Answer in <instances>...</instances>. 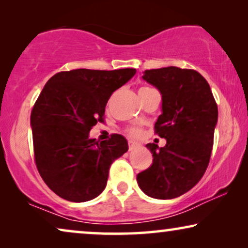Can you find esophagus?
I'll list each match as a JSON object with an SVG mask.
<instances>
[{"label":"esophagus","mask_w":248,"mask_h":248,"mask_svg":"<svg viewBox=\"0 0 248 248\" xmlns=\"http://www.w3.org/2000/svg\"><path fill=\"white\" fill-rule=\"evenodd\" d=\"M139 145L140 144H139L138 142H135L133 140H128V149H130V150H134V149L138 148Z\"/></svg>","instance_id":"34e87169"}]
</instances>
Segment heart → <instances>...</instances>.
Listing matches in <instances>:
<instances>
[{"instance_id": "obj_1", "label": "heart", "mask_w": 248, "mask_h": 248, "mask_svg": "<svg viewBox=\"0 0 248 248\" xmlns=\"http://www.w3.org/2000/svg\"><path fill=\"white\" fill-rule=\"evenodd\" d=\"M147 89H150V88L143 87V88H141L140 90H147ZM128 133H130L132 137H140L142 131H141V128H139V127H131V128H128Z\"/></svg>"}]
</instances>
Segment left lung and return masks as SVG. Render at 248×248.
I'll return each instance as SVG.
<instances>
[{
  "label": "left lung",
  "instance_id": "left-lung-1",
  "mask_svg": "<svg viewBox=\"0 0 248 248\" xmlns=\"http://www.w3.org/2000/svg\"><path fill=\"white\" fill-rule=\"evenodd\" d=\"M142 79L161 93V115L155 124L165 147L148 143L152 165L139 172L144 194L169 200L188 192L200 182L211 157L218 107L204 78L176 66L145 70Z\"/></svg>",
  "mask_w": 248,
  "mask_h": 248
}]
</instances>
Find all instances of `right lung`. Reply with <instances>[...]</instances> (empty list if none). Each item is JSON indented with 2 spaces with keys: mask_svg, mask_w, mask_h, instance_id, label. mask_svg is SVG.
Here are the masks:
<instances>
[{
  "mask_svg": "<svg viewBox=\"0 0 248 248\" xmlns=\"http://www.w3.org/2000/svg\"><path fill=\"white\" fill-rule=\"evenodd\" d=\"M135 73V69L65 71L50 78L40 93L30 116L35 161L46 185L62 199L97 198L106 187L110 165L128 150L123 135L99 142L89 132L104 122L111 93Z\"/></svg>",
  "mask_w": 248,
  "mask_h": 248,
  "instance_id": "right-lung-1",
  "label": "right lung"
}]
</instances>
